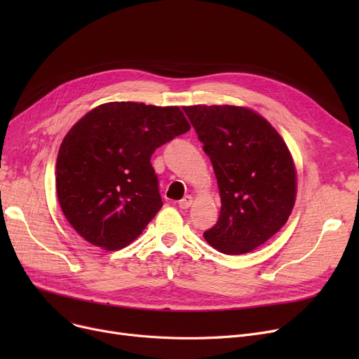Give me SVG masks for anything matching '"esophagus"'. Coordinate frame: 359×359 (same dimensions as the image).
Masks as SVG:
<instances>
[{
	"label": "esophagus",
	"mask_w": 359,
	"mask_h": 359,
	"mask_svg": "<svg viewBox=\"0 0 359 359\" xmlns=\"http://www.w3.org/2000/svg\"><path fill=\"white\" fill-rule=\"evenodd\" d=\"M192 202H194L192 196L191 195H186L182 201H179V208L180 210H187L192 205Z\"/></svg>",
	"instance_id": "esophagus-1"
}]
</instances>
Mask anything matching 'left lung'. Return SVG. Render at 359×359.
Returning a JSON list of instances; mask_svg holds the SVG:
<instances>
[{
    "label": "left lung",
    "instance_id": "1",
    "mask_svg": "<svg viewBox=\"0 0 359 359\" xmlns=\"http://www.w3.org/2000/svg\"><path fill=\"white\" fill-rule=\"evenodd\" d=\"M183 110L212 163L221 196L219 218L203 237L221 253H249L276 234L294 208L297 175L288 147L250 109Z\"/></svg>",
    "mask_w": 359,
    "mask_h": 359
}]
</instances>
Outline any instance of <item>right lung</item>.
<instances>
[{
    "instance_id": "obj_1",
    "label": "right lung",
    "mask_w": 359,
    "mask_h": 359,
    "mask_svg": "<svg viewBox=\"0 0 359 359\" xmlns=\"http://www.w3.org/2000/svg\"><path fill=\"white\" fill-rule=\"evenodd\" d=\"M189 129L177 106L111 102L88 111L56 160V194L72 229L104 250L134 241L163 206L151 156Z\"/></svg>"
}]
</instances>
